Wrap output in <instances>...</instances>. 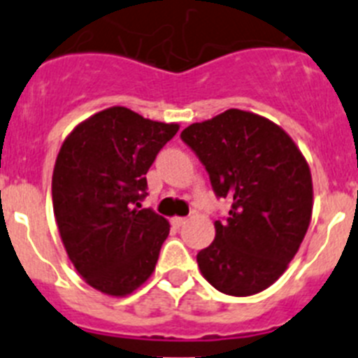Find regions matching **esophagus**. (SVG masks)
I'll return each mask as SVG.
<instances>
[{
	"label": "esophagus",
	"instance_id": "esophagus-1",
	"mask_svg": "<svg viewBox=\"0 0 358 358\" xmlns=\"http://www.w3.org/2000/svg\"><path fill=\"white\" fill-rule=\"evenodd\" d=\"M185 224H186V218L185 217H173L172 218V226L177 227V229L185 226Z\"/></svg>",
	"mask_w": 358,
	"mask_h": 358
}]
</instances>
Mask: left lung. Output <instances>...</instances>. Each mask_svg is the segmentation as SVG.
<instances>
[{
  "mask_svg": "<svg viewBox=\"0 0 358 358\" xmlns=\"http://www.w3.org/2000/svg\"><path fill=\"white\" fill-rule=\"evenodd\" d=\"M181 140L204 164L215 195L231 201L215 240L197 255L202 276L229 296L262 292L285 273L308 229L305 157L276 123L240 109L192 123Z\"/></svg>",
  "mask_w": 358,
  "mask_h": 358,
  "instance_id": "1",
  "label": "left lung"
}]
</instances>
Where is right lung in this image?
<instances>
[{"label":"right lung","instance_id":"right-lung-1","mask_svg":"<svg viewBox=\"0 0 358 358\" xmlns=\"http://www.w3.org/2000/svg\"><path fill=\"white\" fill-rule=\"evenodd\" d=\"M177 123L109 107L73 129L57 156L53 213L69 260L93 289L127 296L150 278L166 218L141 208L147 172Z\"/></svg>","mask_w":358,"mask_h":358}]
</instances>
